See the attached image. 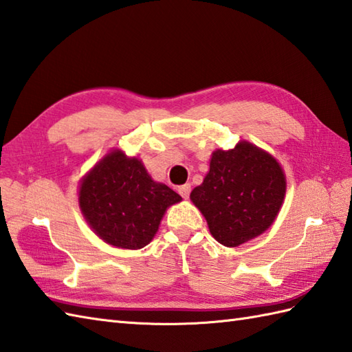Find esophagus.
<instances>
[{
    "label": "esophagus",
    "mask_w": 352,
    "mask_h": 352,
    "mask_svg": "<svg viewBox=\"0 0 352 352\" xmlns=\"http://www.w3.org/2000/svg\"><path fill=\"white\" fill-rule=\"evenodd\" d=\"M177 191H179V194H181V196L184 197V199H188L190 197V192H191V185L190 184H185V185H181L177 188Z\"/></svg>",
    "instance_id": "obj_1"
}]
</instances>
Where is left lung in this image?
Wrapping results in <instances>:
<instances>
[{"instance_id":"left-lung-1","label":"left lung","mask_w":352,"mask_h":352,"mask_svg":"<svg viewBox=\"0 0 352 352\" xmlns=\"http://www.w3.org/2000/svg\"><path fill=\"white\" fill-rule=\"evenodd\" d=\"M286 192L282 167L267 152L247 142L232 151H215L209 173L191 191L212 236L238 247L267 230Z\"/></svg>"}]
</instances>
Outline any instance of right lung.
Instances as JSON below:
<instances>
[{
	"instance_id": "1",
	"label": "right lung",
	"mask_w": 352,
	"mask_h": 352,
	"mask_svg": "<svg viewBox=\"0 0 352 352\" xmlns=\"http://www.w3.org/2000/svg\"><path fill=\"white\" fill-rule=\"evenodd\" d=\"M181 200L167 185L153 182L142 161L120 151L96 164L80 188L81 210L98 236L129 250L149 244L166 209Z\"/></svg>"
}]
</instances>
